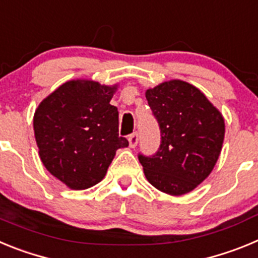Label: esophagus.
Returning a JSON list of instances; mask_svg holds the SVG:
<instances>
[{
	"mask_svg": "<svg viewBox=\"0 0 258 258\" xmlns=\"http://www.w3.org/2000/svg\"><path fill=\"white\" fill-rule=\"evenodd\" d=\"M138 140H140L138 133H133V134H131V136L127 137V141H129V146H131L132 149H134V147L138 145Z\"/></svg>",
	"mask_w": 258,
	"mask_h": 258,
	"instance_id": "1",
	"label": "esophagus"
}]
</instances>
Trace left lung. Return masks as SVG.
Returning a JSON list of instances; mask_svg holds the SVG:
<instances>
[{"instance_id":"1","label":"left lung","mask_w":258,"mask_h":258,"mask_svg":"<svg viewBox=\"0 0 258 258\" xmlns=\"http://www.w3.org/2000/svg\"><path fill=\"white\" fill-rule=\"evenodd\" d=\"M146 99L161 137L154 155H138L146 178L165 194L190 192L217 163L225 136L222 115L199 89L181 80L149 89Z\"/></svg>"}]
</instances>
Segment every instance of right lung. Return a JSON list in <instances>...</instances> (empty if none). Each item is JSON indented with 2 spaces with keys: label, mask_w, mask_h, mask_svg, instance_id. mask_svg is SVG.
Returning a JSON list of instances; mask_svg holds the SVG:
<instances>
[{
  "label": "right lung",
  "mask_w": 258,
  "mask_h": 258,
  "mask_svg": "<svg viewBox=\"0 0 258 258\" xmlns=\"http://www.w3.org/2000/svg\"><path fill=\"white\" fill-rule=\"evenodd\" d=\"M117 86L72 80L41 102L33 117L45 168L74 190L106 175L116 150L129 145L118 136V111L109 104Z\"/></svg>",
  "instance_id": "add662e5"
}]
</instances>
